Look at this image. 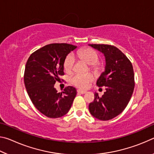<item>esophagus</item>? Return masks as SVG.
Segmentation results:
<instances>
[{
	"instance_id": "1",
	"label": "esophagus",
	"mask_w": 154,
	"mask_h": 154,
	"mask_svg": "<svg viewBox=\"0 0 154 154\" xmlns=\"http://www.w3.org/2000/svg\"><path fill=\"white\" fill-rule=\"evenodd\" d=\"M77 93H79V94H85V93H86V91H85V90H80V89H79V90H77Z\"/></svg>"
}]
</instances>
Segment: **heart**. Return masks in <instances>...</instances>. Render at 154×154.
I'll list each match as a JSON object with an SVG mask.
<instances>
[{
  "label": "heart",
  "instance_id": "b5f03b06",
  "mask_svg": "<svg viewBox=\"0 0 154 154\" xmlns=\"http://www.w3.org/2000/svg\"><path fill=\"white\" fill-rule=\"evenodd\" d=\"M78 56L80 58L84 60L88 64H91V66L93 69L96 70L98 69L99 64L97 63L99 56L97 52L90 48L82 49L77 52ZM75 62V58L73 54H69L66 56L64 61V69L65 71L68 73L71 72L73 70L74 64ZM94 80V77L91 74L85 73H78L75 74L71 78V82L72 85L76 87L83 88H87L89 87L90 83Z\"/></svg>",
  "mask_w": 154,
  "mask_h": 154
}]
</instances>
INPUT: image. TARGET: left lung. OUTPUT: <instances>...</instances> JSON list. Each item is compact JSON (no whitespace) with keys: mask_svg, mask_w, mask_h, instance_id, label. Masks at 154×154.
<instances>
[{"mask_svg":"<svg viewBox=\"0 0 154 154\" xmlns=\"http://www.w3.org/2000/svg\"><path fill=\"white\" fill-rule=\"evenodd\" d=\"M105 56V71L98 78L96 85L105 86L106 92L90 103L92 116L100 120L111 119L123 111L128 104L134 88V74L131 62L116 47L105 44H90Z\"/></svg>","mask_w":154,"mask_h":154,"instance_id":"left-lung-1","label":"left lung"}]
</instances>
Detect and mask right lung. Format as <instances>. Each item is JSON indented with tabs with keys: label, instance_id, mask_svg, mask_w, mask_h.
Returning <instances> with one entry per match:
<instances>
[{
	"label": "right lung",
	"instance_id": "add662e5",
	"mask_svg": "<svg viewBox=\"0 0 154 154\" xmlns=\"http://www.w3.org/2000/svg\"><path fill=\"white\" fill-rule=\"evenodd\" d=\"M77 46L68 43H51L31 54L26 64L24 80L31 101L41 113L50 118H58L71 109L77 91L66 87L62 92L54 88L64 75V61Z\"/></svg>",
	"mask_w": 154,
	"mask_h": 154
}]
</instances>
